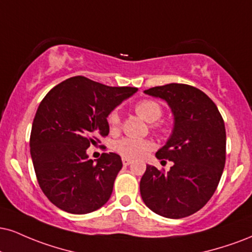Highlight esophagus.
<instances>
[{
	"label": "esophagus",
	"instance_id": "1",
	"mask_svg": "<svg viewBox=\"0 0 252 252\" xmlns=\"http://www.w3.org/2000/svg\"><path fill=\"white\" fill-rule=\"evenodd\" d=\"M122 162H123L124 165H129V164H131L132 160L129 159V158H126V157H124V158L122 159Z\"/></svg>",
	"mask_w": 252,
	"mask_h": 252
}]
</instances>
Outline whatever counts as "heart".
Masks as SVG:
<instances>
[{
  "instance_id": "heart-1",
  "label": "heart",
  "mask_w": 252,
  "mask_h": 252,
  "mask_svg": "<svg viewBox=\"0 0 252 252\" xmlns=\"http://www.w3.org/2000/svg\"><path fill=\"white\" fill-rule=\"evenodd\" d=\"M135 111L142 120L150 124L157 122L163 114L162 107L158 103L151 101V99H144V101L138 102L135 107ZM108 123L113 131L120 128L121 118L116 110L109 115ZM150 149V142L144 141V139L122 138L115 144V150L126 158H139Z\"/></svg>"
}]
</instances>
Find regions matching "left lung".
Returning <instances> with one entry per match:
<instances>
[{
  "label": "left lung",
  "mask_w": 252,
  "mask_h": 252,
  "mask_svg": "<svg viewBox=\"0 0 252 252\" xmlns=\"http://www.w3.org/2000/svg\"><path fill=\"white\" fill-rule=\"evenodd\" d=\"M168 103L174 126L156 153L174 164L168 172L147 164L139 191L150 210L166 218L197 213L216 191L225 164L224 121L210 97L195 87L170 83L144 90Z\"/></svg>",
  "instance_id": "left-lung-1"
}]
</instances>
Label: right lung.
<instances>
[{"mask_svg":"<svg viewBox=\"0 0 252 252\" xmlns=\"http://www.w3.org/2000/svg\"><path fill=\"white\" fill-rule=\"evenodd\" d=\"M137 92L83 76L54 87L39 103L30 134V155L42 191L66 213L83 215L105 204L122 159L115 153L88 158L90 144L109 134L108 116Z\"/></svg>","mask_w":252,"mask_h":252,"instance_id":"right-lung-1","label":"right lung"}]
</instances>
